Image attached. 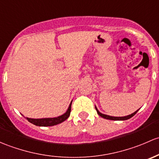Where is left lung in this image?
<instances>
[{
    "instance_id": "8db88e82",
    "label": "left lung",
    "mask_w": 159,
    "mask_h": 159,
    "mask_svg": "<svg viewBox=\"0 0 159 159\" xmlns=\"http://www.w3.org/2000/svg\"><path fill=\"white\" fill-rule=\"evenodd\" d=\"M95 108H96V112H97L98 115H99V116H101V117L104 118V119H109V120H116V121H117V120H119V121H120V120L121 121L127 120V119H130V118H132V116H135V114H136V112L139 111V109H138V110H136V111H135V112H134L133 113H132V114H131V115H129V116H122V117H116V116H110L105 115V114L101 113V112H99V110H98V109H97V108H96V106H95Z\"/></svg>"
}]
</instances>
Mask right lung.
Masks as SVG:
<instances>
[{
	"instance_id": "add662e5",
	"label": "right lung",
	"mask_w": 159,
	"mask_h": 159,
	"mask_svg": "<svg viewBox=\"0 0 159 159\" xmlns=\"http://www.w3.org/2000/svg\"><path fill=\"white\" fill-rule=\"evenodd\" d=\"M73 102V101H72ZM72 102H70V106H69L68 109L66 112L63 115L57 116L54 118H43V119H31V118L25 117L26 119L30 122V123L34 124V125H37V126H53V125H58V124L61 123V122H64L65 120L68 119L69 116L70 115V112H71V104Z\"/></svg>"
}]
</instances>
